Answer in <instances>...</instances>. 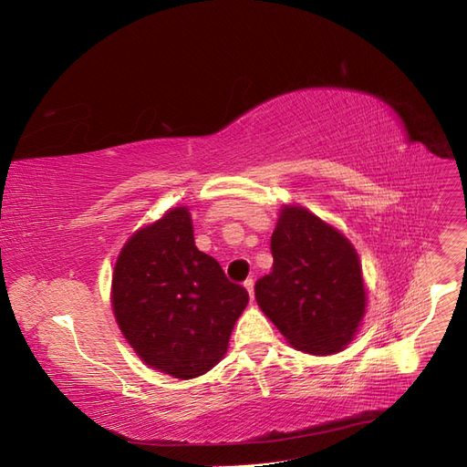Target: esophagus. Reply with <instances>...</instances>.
<instances>
[{
	"label": "esophagus",
	"instance_id": "1",
	"mask_svg": "<svg viewBox=\"0 0 467 467\" xmlns=\"http://www.w3.org/2000/svg\"><path fill=\"white\" fill-rule=\"evenodd\" d=\"M244 287H246V291L250 293V299H254V279L248 277L246 282H244Z\"/></svg>",
	"mask_w": 467,
	"mask_h": 467
}]
</instances>
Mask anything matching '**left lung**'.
I'll use <instances>...</instances> for the list:
<instances>
[{"label": "left lung", "mask_w": 467, "mask_h": 467, "mask_svg": "<svg viewBox=\"0 0 467 467\" xmlns=\"http://www.w3.org/2000/svg\"><path fill=\"white\" fill-rule=\"evenodd\" d=\"M274 265L256 301L293 348L340 352L366 313L362 265L348 238L299 205H284L272 234Z\"/></svg>", "instance_id": "obj_1"}]
</instances>
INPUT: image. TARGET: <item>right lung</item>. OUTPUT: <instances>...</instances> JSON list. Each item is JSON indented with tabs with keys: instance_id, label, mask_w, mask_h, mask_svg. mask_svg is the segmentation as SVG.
I'll use <instances>...</instances> for the list:
<instances>
[{
	"instance_id": "right-lung-1",
	"label": "right lung",
	"mask_w": 467,
	"mask_h": 467,
	"mask_svg": "<svg viewBox=\"0 0 467 467\" xmlns=\"http://www.w3.org/2000/svg\"><path fill=\"white\" fill-rule=\"evenodd\" d=\"M117 325L146 366L178 379L221 362L248 291L197 250L188 207L132 234L113 270Z\"/></svg>"
}]
</instances>
